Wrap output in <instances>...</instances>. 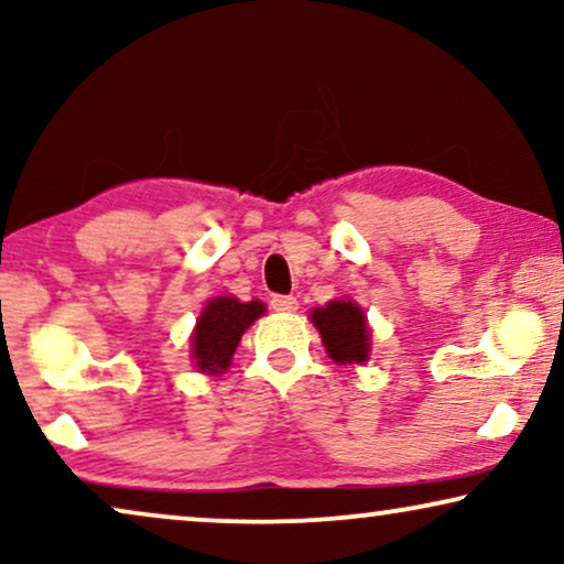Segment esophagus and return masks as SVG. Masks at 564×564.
<instances>
[{
	"label": "esophagus",
	"instance_id": "1",
	"mask_svg": "<svg viewBox=\"0 0 564 564\" xmlns=\"http://www.w3.org/2000/svg\"><path fill=\"white\" fill-rule=\"evenodd\" d=\"M269 305H272L276 313H295L297 311V297H292V295H274L272 300H269Z\"/></svg>",
	"mask_w": 564,
	"mask_h": 564
}]
</instances>
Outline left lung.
<instances>
[{
    "label": "left lung",
    "instance_id": "8db88e82",
    "mask_svg": "<svg viewBox=\"0 0 564 564\" xmlns=\"http://www.w3.org/2000/svg\"><path fill=\"white\" fill-rule=\"evenodd\" d=\"M311 321L336 365H365L369 359L372 338H369L367 315L354 300H330L326 307H315Z\"/></svg>",
    "mask_w": 564,
    "mask_h": 564
}]
</instances>
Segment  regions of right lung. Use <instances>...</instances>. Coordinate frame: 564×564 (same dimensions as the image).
<instances>
[{
    "instance_id": "1",
    "label": "right lung",
    "mask_w": 564,
    "mask_h": 564,
    "mask_svg": "<svg viewBox=\"0 0 564 564\" xmlns=\"http://www.w3.org/2000/svg\"><path fill=\"white\" fill-rule=\"evenodd\" d=\"M264 313L261 300L241 303L238 297H213L199 313L195 334H192V359L197 372L218 375L230 367L236 346L243 330Z\"/></svg>"
}]
</instances>
